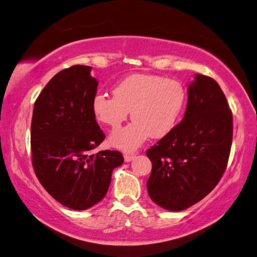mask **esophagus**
I'll return each instance as SVG.
<instances>
[{
    "label": "esophagus",
    "mask_w": 257,
    "mask_h": 257,
    "mask_svg": "<svg viewBox=\"0 0 257 257\" xmlns=\"http://www.w3.org/2000/svg\"><path fill=\"white\" fill-rule=\"evenodd\" d=\"M135 158H136V155H135V154H129V153H125L124 154V161H125V162H130V161H133Z\"/></svg>",
    "instance_id": "34e87169"
}]
</instances>
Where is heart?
<instances>
[{"mask_svg": "<svg viewBox=\"0 0 257 257\" xmlns=\"http://www.w3.org/2000/svg\"><path fill=\"white\" fill-rule=\"evenodd\" d=\"M114 95L97 93L92 102L98 122L118 129L132 111L134 121L113 133L111 145L132 152L151 136L162 138L170 134L184 113L187 92L179 80L150 73H134L114 86Z\"/></svg>", "mask_w": 257, "mask_h": 257, "instance_id": "b5f03b06", "label": "heart"}]
</instances>
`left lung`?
<instances>
[{
    "label": "left lung",
    "mask_w": 257,
    "mask_h": 257,
    "mask_svg": "<svg viewBox=\"0 0 257 257\" xmlns=\"http://www.w3.org/2000/svg\"><path fill=\"white\" fill-rule=\"evenodd\" d=\"M231 143L232 113L222 89L211 77L195 75L184 119L146 152L152 201L175 212L201 201L223 176Z\"/></svg>",
    "instance_id": "8db88e82"
}]
</instances>
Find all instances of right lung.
Segmentation results:
<instances>
[{"label": "right lung", "mask_w": 257, "mask_h": 257, "mask_svg": "<svg viewBox=\"0 0 257 257\" xmlns=\"http://www.w3.org/2000/svg\"><path fill=\"white\" fill-rule=\"evenodd\" d=\"M90 70L72 66L47 82L35 102L30 133L38 180L54 199L77 211L102 201L113 169L123 163L118 151L93 153L105 135L93 114L98 81Z\"/></svg>", "instance_id": "obj_1"}]
</instances>
